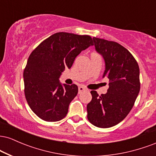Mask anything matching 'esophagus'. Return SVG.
<instances>
[{
	"label": "esophagus",
	"instance_id": "1",
	"mask_svg": "<svg viewBox=\"0 0 156 156\" xmlns=\"http://www.w3.org/2000/svg\"><path fill=\"white\" fill-rule=\"evenodd\" d=\"M86 90H87V89L84 87H82V86H80V87H78V93H79V94H80L82 92H83V91H86Z\"/></svg>",
	"mask_w": 156,
	"mask_h": 156
}]
</instances>
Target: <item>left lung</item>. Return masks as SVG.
<instances>
[{"mask_svg": "<svg viewBox=\"0 0 156 156\" xmlns=\"http://www.w3.org/2000/svg\"><path fill=\"white\" fill-rule=\"evenodd\" d=\"M96 51L105 61L103 78H108L106 94L91 91L87 118L98 128H107L122 121L133 108L140 90L139 67L126 48L113 41L93 37Z\"/></svg>", "mask_w": 156, "mask_h": 156, "instance_id": "left-lung-1", "label": "left lung"}]
</instances>
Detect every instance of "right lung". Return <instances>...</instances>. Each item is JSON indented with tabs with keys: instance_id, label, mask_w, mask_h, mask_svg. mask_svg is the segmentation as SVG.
<instances>
[{
	"instance_id": "1",
	"label": "right lung",
	"mask_w": 156,
	"mask_h": 156,
	"mask_svg": "<svg viewBox=\"0 0 156 156\" xmlns=\"http://www.w3.org/2000/svg\"><path fill=\"white\" fill-rule=\"evenodd\" d=\"M91 45L90 36L58 32L32 51L23 72L25 96L40 119L57 122L66 117L78 89L76 84H62L59 78L65 68H71L77 55Z\"/></svg>"
}]
</instances>
